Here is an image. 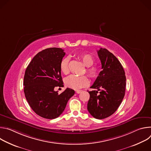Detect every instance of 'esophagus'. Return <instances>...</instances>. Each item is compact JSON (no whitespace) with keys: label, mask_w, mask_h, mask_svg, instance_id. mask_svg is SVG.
I'll use <instances>...</instances> for the list:
<instances>
[{"label":"esophagus","mask_w":151,"mask_h":151,"mask_svg":"<svg viewBox=\"0 0 151 151\" xmlns=\"http://www.w3.org/2000/svg\"><path fill=\"white\" fill-rule=\"evenodd\" d=\"M81 90H76V93H78V94L81 93Z\"/></svg>","instance_id":"34e87169"}]
</instances>
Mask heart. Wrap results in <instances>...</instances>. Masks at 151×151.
Instances as JSON below:
<instances>
[{
	"mask_svg": "<svg viewBox=\"0 0 151 151\" xmlns=\"http://www.w3.org/2000/svg\"><path fill=\"white\" fill-rule=\"evenodd\" d=\"M80 60L83 64V65L87 67V73L88 76L93 79H97L100 74V69L96 65H93L94 63V58L89 54L83 53L79 56ZM60 70L62 73L67 75L69 72V58H64L60 63ZM90 81L86 76H78L76 75H70L65 80V83L67 87L74 89L78 90L88 85Z\"/></svg>",
	"mask_w": 151,
	"mask_h": 151,
	"instance_id": "b5f03b06",
	"label": "heart"
}]
</instances>
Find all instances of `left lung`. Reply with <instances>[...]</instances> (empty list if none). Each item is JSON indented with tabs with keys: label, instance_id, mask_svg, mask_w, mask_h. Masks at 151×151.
<instances>
[{
	"label": "left lung",
	"instance_id": "1",
	"mask_svg": "<svg viewBox=\"0 0 151 151\" xmlns=\"http://www.w3.org/2000/svg\"><path fill=\"white\" fill-rule=\"evenodd\" d=\"M102 70L88 91L87 109L95 118L101 119L112 115L117 110L125 96L126 77L118 58L106 48L97 51Z\"/></svg>",
	"mask_w": 151,
	"mask_h": 151
}]
</instances>
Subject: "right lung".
Listing matches in <instances>:
<instances>
[{
	"instance_id": "1",
	"label": "right lung",
	"mask_w": 151,
	"mask_h": 151,
	"mask_svg": "<svg viewBox=\"0 0 151 151\" xmlns=\"http://www.w3.org/2000/svg\"><path fill=\"white\" fill-rule=\"evenodd\" d=\"M66 53L59 48L38 52L26 68L23 85L26 99L32 110L46 119H55L64 111L75 91L67 88L62 93L54 91L63 87L60 63Z\"/></svg>"
}]
</instances>
